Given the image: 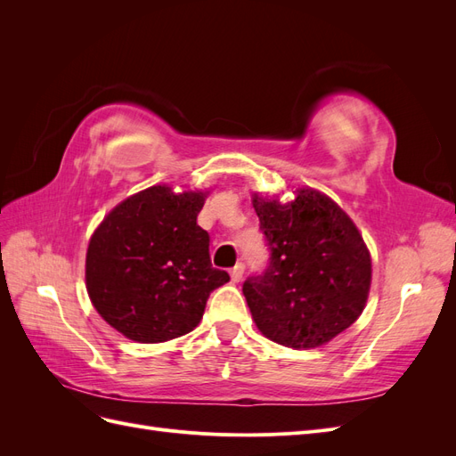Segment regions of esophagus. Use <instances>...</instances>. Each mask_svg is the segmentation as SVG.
<instances>
[{"label":"esophagus","instance_id":"obj_1","mask_svg":"<svg viewBox=\"0 0 456 456\" xmlns=\"http://www.w3.org/2000/svg\"><path fill=\"white\" fill-rule=\"evenodd\" d=\"M243 272H245V266L241 265V262H238L236 266H233L232 270H230V275H232V281L233 283H238V281H241V278H243Z\"/></svg>","mask_w":456,"mask_h":456}]
</instances>
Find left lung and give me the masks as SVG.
I'll return each instance as SVG.
<instances>
[{
  "label": "left lung",
  "mask_w": 456,
  "mask_h": 456,
  "mask_svg": "<svg viewBox=\"0 0 456 456\" xmlns=\"http://www.w3.org/2000/svg\"><path fill=\"white\" fill-rule=\"evenodd\" d=\"M270 249L268 266L243 283L260 333L289 348H317L362 315L370 256L352 218L325 194L253 198Z\"/></svg>",
  "instance_id": "obj_1"
}]
</instances>
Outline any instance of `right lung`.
Instances as JSON below:
<instances>
[{
	"mask_svg": "<svg viewBox=\"0 0 456 456\" xmlns=\"http://www.w3.org/2000/svg\"><path fill=\"white\" fill-rule=\"evenodd\" d=\"M203 191L169 186L139 191L108 213L89 241L87 293L104 322L142 344L183 337L198 327L207 298L230 281L209 256L198 226Z\"/></svg>",
	"mask_w": 456,
	"mask_h": 456,
	"instance_id": "right-lung-1",
	"label": "right lung"
}]
</instances>
